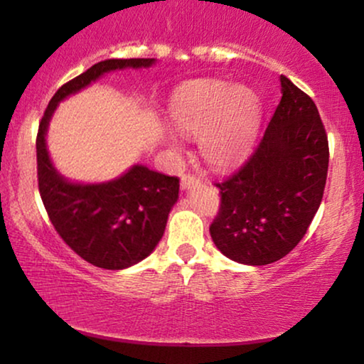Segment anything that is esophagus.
Returning <instances> with one entry per match:
<instances>
[{
    "label": "esophagus",
    "mask_w": 364,
    "mask_h": 364,
    "mask_svg": "<svg viewBox=\"0 0 364 364\" xmlns=\"http://www.w3.org/2000/svg\"><path fill=\"white\" fill-rule=\"evenodd\" d=\"M202 181L198 177L193 176V173H183L182 178H181V187L186 191V188H192L196 186H200Z\"/></svg>",
    "instance_id": "34e87169"
}]
</instances>
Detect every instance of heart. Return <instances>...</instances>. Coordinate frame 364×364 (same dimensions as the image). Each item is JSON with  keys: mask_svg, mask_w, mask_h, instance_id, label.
I'll return each instance as SVG.
<instances>
[{"mask_svg": "<svg viewBox=\"0 0 364 364\" xmlns=\"http://www.w3.org/2000/svg\"><path fill=\"white\" fill-rule=\"evenodd\" d=\"M171 121L178 132L198 137L202 157L230 167L250 151L260 124V99L247 86L200 79L178 87L171 99ZM173 147L177 141L168 136Z\"/></svg>", "mask_w": 364, "mask_h": 364, "instance_id": "heart-1", "label": "heart"}]
</instances>
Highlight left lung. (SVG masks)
Listing matches in <instances>:
<instances>
[{
  "label": "left lung",
  "instance_id": "left-lung-1",
  "mask_svg": "<svg viewBox=\"0 0 364 364\" xmlns=\"http://www.w3.org/2000/svg\"><path fill=\"white\" fill-rule=\"evenodd\" d=\"M282 99L248 161L215 186L218 250L243 265L280 260L305 237L328 173V137L313 99L280 76Z\"/></svg>",
  "mask_w": 364,
  "mask_h": 364
}]
</instances>
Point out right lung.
I'll return each mask as SVG.
<instances>
[{
  "label": "right lung",
  "mask_w": 364,
  "mask_h": 364,
  "mask_svg": "<svg viewBox=\"0 0 364 364\" xmlns=\"http://www.w3.org/2000/svg\"><path fill=\"white\" fill-rule=\"evenodd\" d=\"M152 58L106 59L63 84L49 101L36 137L38 186L49 220L71 250L94 267L122 270L152 253L178 198V178L134 166L116 181L74 183L54 168L46 149L48 124L58 104L102 74L149 68Z\"/></svg>",
  "instance_id": "add662e5"
}]
</instances>
